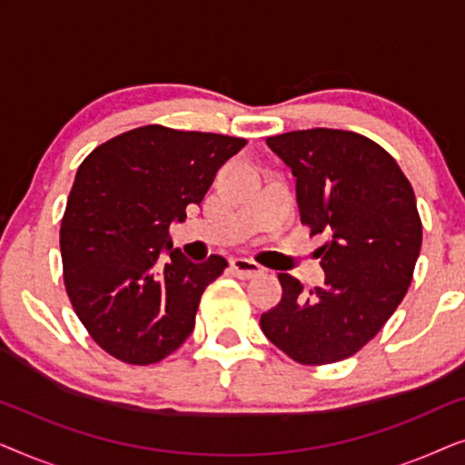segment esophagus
<instances>
[{"label":"esophagus","mask_w":465,"mask_h":465,"mask_svg":"<svg viewBox=\"0 0 465 465\" xmlns=\"http://www.w3.org/2000/svg\"><path fill=\"white\" fill-rule=\"evenodd\" d=\"M231 269L237 277H243V279H250V277H256L262 272V266H260L256 260H250V258H232L231 260Z\"/></svg>","instance_id":"34e87169"}]
</instances>
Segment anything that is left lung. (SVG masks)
Segmentation results:
<instances>
[{
  "label": "left lung",
  "instance_id": "obj_1",
  "mask_svg": "<svg viewBox=\"0 0 465 465\" xmlns=\"http://www.w3.org/2000/svg\"><path fill=\"white\" fill-rule=\"evenodd\" d=\"M296 177L301 222L328 234L317 250L326 282L304 294L279 272L283 294L260 317L272 345L298 364L351 358L393 315L421 250L415 193L398 163L360 133L292 131L266 139Z\"/></svg>",
  "mask_w": 465,
  "mask_h": 465
}]
</instances>
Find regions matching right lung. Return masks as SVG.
Here are the masks:
<instances>
[{"label":"right lung","instance_id":"obj_1","mask_svg":"<svg viewBox=\"0 0 465 465\" xmlns=\"http://www.w3.org/2000/svg\"><path fill=\"white\" fill-rule=\"evenodd\" d=\"M245 143L148 124L101 143L78 167L61 222L63 279L75 315L112 358L156 364L194 330L203 292L228 262H190L173 250L169 226L201 205Z\"/></svg>","mask_w":465,"mask_h":465}]
</instances>
